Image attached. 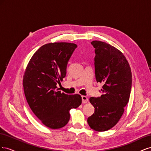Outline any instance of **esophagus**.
<instances>
[{"mask_svg":"<svg viewBox=\"0 0 151 151\" xmlns=\"http://www.w3.org/2000/svg\"><path fill=\"white\" fill-rule=\"evenodd\" d=\"M82 99H83V103H87L88 102V98L86 96H82Z\"/></svg>","mask_w":151,"mask_h":151,"instance_id":"1","label":"esophagus"}]
</instances>
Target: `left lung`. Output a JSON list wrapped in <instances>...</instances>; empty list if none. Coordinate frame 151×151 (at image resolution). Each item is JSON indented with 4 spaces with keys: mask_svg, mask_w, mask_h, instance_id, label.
<instances>
[{
    "mask_svg": "<svg viewBox=\"0 0 151 151\" xmlns=\"http://www.w3.org/2000/svg\"><path fill=\"white\" fill-rule=\"evenodd\" d=\"M91 44L95 48L96 79L103 86L101 96L89 98L95 111L88 123L91 129L104 132L116 125L124 113L130 98L132 72L119 50L101 41H93Z\"/></svg>",
    "mask_w": 151,
    "mask_h": 151,
    "instance_id": "left-lung-1",
    "label": "left lung"
}]
</instances>
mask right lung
<instances>
[{
    "mask_svg": "<svg viewBox=\"0 0 151 151\" xmlns=\"http://www.w3.org/2000/svg\"><path fill=\"white\" fill-rule=\"evenodd\" d=\"M77 47L66 42L45 44L32 56L24 71L22 85L27 102L50 129L65 126L70 119V109L82 103L81 95L61 93L57 87L66 76L67 62Z\"/></svg>",
    "mask_w": 151,
    "mask_h": 151,
    "instance_id": "right-lung-1",
    "label": "right lung"
}]
</instances>
